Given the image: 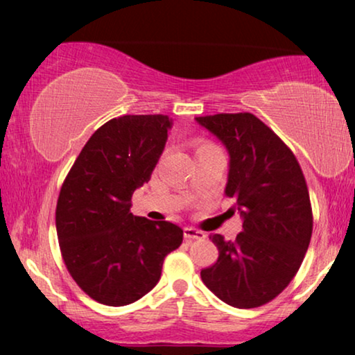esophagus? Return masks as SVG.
Returning a JSON list of instances; mask_svg holds the SVG:
<instances>
[{
	"label": "esophagus",
	"instance_id": "esophagus-1",
	"mask_svg": "<svg viewBox=\"0 0 355 355\" xmlns=\"http://www.w3.org/2000/svg\"><path fill=\"white\" fill-rule=\"evenodd\" d=\"M205 234L202 231L196 230V227H184V239L193 241V239H203Z\"/></svg>",
	"mask_w": 355,
	"mask_h": 355
}]
</instances>
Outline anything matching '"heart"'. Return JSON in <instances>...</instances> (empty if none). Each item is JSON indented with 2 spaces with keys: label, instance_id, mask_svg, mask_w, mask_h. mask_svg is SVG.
<instances>
[{
  "label": "heart",
  "instance_id": "heart-1",
  "mask_svg": "<svg viewBox=\"0 0 355 355\" xmlns=\"http://www.w3.org/2000/svg\"><path fill=\"white\" fill-rule=\"evenodd\" d=\"M205 147H211V144H207V142H203V144L198 145L197 150H200V148H205Z\"/></svg>",
  "mask_w": 355,
  "mask_h": 355
}]
</instances>
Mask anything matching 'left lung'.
<instances>
[{
	"instance_id": "left-lung-1",
	"label": "left lung",
	"mask_w": 355,
	"mask_h": 355,
	"mask_svg": "<svg viewBox=\"0 0 355 355\" xmlns=\"http://www.w3.org/2000/svg\"><path fill=\"white\" fill-rule=\"evenodd\" d=\"M196 121L230 152L226 197L242 216L236 241L210 239L220 257L200 271L223 302L260 307L283 293L297 273L312 237L309 189L291 148L252 113H220Z\"/></svg>"
}]
</instances>
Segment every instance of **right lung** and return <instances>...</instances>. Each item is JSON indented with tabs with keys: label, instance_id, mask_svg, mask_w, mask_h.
I'll use <instances>...</instances> for the list:
<instances>
[{
	"label": "right lung",
	"instance_id": "obj_1",
	"mask_svg": "<svg viewBox=\"0 0 355 355\" xmlns=\"http://www.w3.org/2000/svg\"><path fill=\"white\" fill-rule=\"evenodd\" d=\"M171 121L125 114L105 123L84 145L62 182L56 232L72 279L96 302L123 307L150 293L182 230L130 213L135 189L150 181Z\"/></svg>",
	"mask_w": 355,
	"mask_h": 355
}]
</instances>
